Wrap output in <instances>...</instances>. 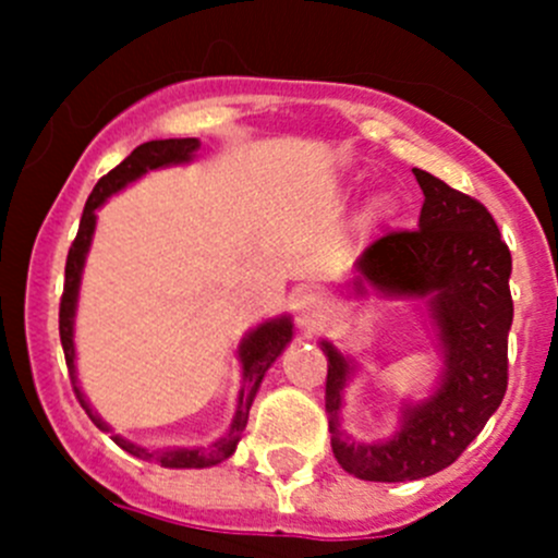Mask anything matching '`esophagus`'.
Here are the masks:
<instances>
[{
    "instance_id": "obj_1",
    "label": "esophagus",
    "mask_w": 558,
    "mask_h": 558,
    "mask_svg": "<svg viewBox=\"0 0 558 558\" xmlns=\"http://www.w3.org/2000/svg\"><path fill=\"white\" fill-rule=\"evenodd\" d=\"M326 313H329L326 300L320 294H315V291H302L294 300L296 324H300L302 329H318L326 320Z\"/></svg>"
}]
</instances>
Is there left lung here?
Returning a JSON list of instances; mask_svg holds the SVG:
<instances>
[{"mask_svg":"<svg viewBox=\"0 0 558 558\" xmlns=\"http://www.w3.org/2000/svg\"><path fill=\"white\" fill-rule=\"evenodd\" d=\"M424 191L418 229L388 232L359 256L353 289L429 302L442 353L432 397L404 404L391 440L351 442L340 429L342 388L356 373L331 342L326 353V413L331 451L362 481L404 483L453 464L481 435L508 388V331L513 324L508 245L492 213L435 174L413 170Z\"/></svg>","mask_w":558,"mask_h":558,"instance_id":"obj_1","label":"left lung"}]
</instances>
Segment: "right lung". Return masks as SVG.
<instances>
[{"label":"right lung","mask_w":558,"mask_h":558,"mask_svg":"<svg viewBox=\"0 0 558 558\" xmlns=\"http://www.w3.org/2000/svg\"><path fill=\"white\" fill-rule=\"evenodd\" d=\"M199 150V140L196 137H183V140H150V143L137 145L116 170H110L94 185L92 196H88L86 207H83L81 229H77V238L72 243L70 253H66V267H64V294H61V307H59V335H61V348H64L66 367H70L72 386H75L77 399H81L83 410L88 413V418L99 426L102 432H110V426L99 418L92 410V404L83 397L81 386L75 378V307H77V291H81V275L83 264H86V253L92 247L94 229H97V210L105 205L107 196H112L116 191H121L123 185L134 183L137 178H143L148 170H161V167L172 165H185V161L194 159V154ZM294 335V324H291L289 315H280V318L264 320L256 329H251L240 342V364H243V388H240L238 397V413H234L232 426H229L227 435L221 440L213 442L210 448H159V451H148V448L137 446V442L123 440L121 435H116V446H121L123 451L137 456L143 461H156L161 466H172V470H202V466L221 464L223 459L234 453L243 429L247 424V413H251L253 397H256L258 386H262L264 375L272 367L275 359L283 353V348L291 342Z\"/></svg>","instance_id":"right-lung-1"}]
</instances>
